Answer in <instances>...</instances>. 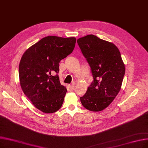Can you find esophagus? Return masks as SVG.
Masks as SVG:
<instances>
[{"instance_id": "obj_1", "label": "esophagus", "mask_w": 148, "mask_h": 148, "mask_svg": "<svg viewBox=\"0 0 148 148\" xmlns=\"http://www.w3.org/2000/svg\"><path fill=\"white\" fill-rule=\"evenodd\" d=\"M68 86H69V88L71 90L74 89V85H69Z\"/></svg>"}]
</instances>
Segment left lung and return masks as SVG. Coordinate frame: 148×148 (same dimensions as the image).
<instances>
[{
  "label": "left lung",
  "instance_id": "obj_1",
  "mask_svg": "<svg viewBox=\"0 0 148 148\" xmlns=\"http://www.w3.org/2000/svg\"><path fill=\"white\" fill-rule=\"evenodd\" d=\"M91 69L93 81L80 98L82 106L91 112L106 108L121 90L125 66L118 48L111 42L93 35L77 41Z\"/></svg>",
  "mask_w": 148,
  "mask_h": 148
}]
</instances>
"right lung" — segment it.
<instances>
[{
	"label": "right lung",
	"instance_id": "add662e5",
	"mask_svg": "<svg viewBox=\"0 0 148 148\" xmlns=\"http://www.w3.org/2000/svg\"><path fill=\"white\" fill-rule=\"evenodd\" d=\"M74 37L48 36L25 51L19 66L21 87L37 109L45 113L61 108L67 92L58 75L59 63L74 50Z\"/></svg>",
	"mask_w": 148,
	"mask_h": 148
}]
</instances>
